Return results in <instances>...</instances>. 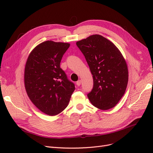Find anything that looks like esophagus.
<instances>
[{
    "label": "esophagus",
    "mask_w": 153,
    "mask_h": 153,
    "mask_svg": "<svg viewBox=\"0 0 153 153\" xmlns=\"http://www.w3.org/2000/svg\"><path fill=\"white\" fill-rule=\"evenodd\" d=\"M81 80H79V81H77V82H76V85L77 86H80V85H81Z\"/></svg>",
    "instance_id": "obj_1"
}]
</instances>
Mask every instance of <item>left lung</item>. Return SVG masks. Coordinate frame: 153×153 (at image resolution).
Returning <instances> with one entry per match:
<instances>
[{
    "mask_svg": "<svg viewBox=\"0 0 153 153\" xmlns=\"http://www.w3.org/2000/svg\"><path fill=\"white\" fill-rule=\"evenodd\" d=\"M89 66L94 87L87 97L100 110L114 107L123 96L128 81L126 61L118 48L100 35L76 42Z\"/></svg>",
    "mask_w": 153,
    "mask_h": 153,
    "instance_id": "left-lung-1",
    "label": "left lung"
}]
</instances>
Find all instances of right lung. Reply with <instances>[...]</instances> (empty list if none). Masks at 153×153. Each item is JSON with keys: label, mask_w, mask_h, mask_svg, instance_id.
Listing matches in <instances>:
<instances>
[{"label": "right lung", "mask_w": 153, "mask_h": 153, "mask_svg": "<svg viewBox=\"0 0 153 153\" xmlns=\"http://www.w3.org/2000/svg\"><path fill=\"white\" fill-rule=\"evenodd\" d=\"M69 43L46 41L38 45L27 58L24 84L29 99L43 113L54 116L68 105L75 90L60 68Z\"/></svg>", "instance_id": "obj_1"}]
</instances>
